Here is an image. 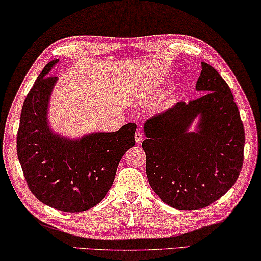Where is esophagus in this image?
Returning <instances> with one entry per match:
<instances>
[{"label": "esophagus", "instance_id": "1", "mask_svg": "<svg viewBox=\"0 0 261 261\" xmlns=\"http://www.w3.org/2000/svg\"><path fill=\"white\" fill-rule=\"evenodd\" d=\"M135 138H136V143L140 144L143 142V131L142 130H137L135 132Z\"/></svg>", "mask_w": 261, "mask_h": 261}]
</instances>
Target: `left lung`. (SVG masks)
Returning <instances> with one entry per match:
<instances>
[{"label":"left lung","instance_id":"8db88e82","mask_svg":"<svg viewBox=\"0 0 261 261\" xmlns=\"http://www.w3.org/2000/svg\"><path fill=\"white\" fill-rule=\"evenodd\" d=\"M201 66V96L177 102L144 125L148 182L161 201L179 210L217 201L237 181L244 160L245 132L230 87L209 64ZM197 114L199 130L188 133Z\"/></svg>","mask_w":261,"mask_h":261}]
</instances>
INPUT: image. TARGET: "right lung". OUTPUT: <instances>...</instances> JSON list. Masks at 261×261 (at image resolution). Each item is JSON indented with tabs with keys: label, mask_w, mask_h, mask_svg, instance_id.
I'll list each match as a JSON object with an SVG mask.
<instances>
[{
	"label": "right lung",
	"mask_w": 261,
	"mask_h": 261,
	"mask_svg": "<svg viewBox=\"0 0 261 261\" xmlns=\"http://www.w3.org/2000/svg\"><path fill=\"white\" fill-rule=\"evenodd\" d=\"M49 61L27 95L17 132V155L28 187L44 204L66 213L88 210L103 200L119 160L135 145V123L115 132L77 140L55 135L47 125L49 95L57 77Z\"/></svg>",
	"instance_id": "add662e5"
}]
</instances>
